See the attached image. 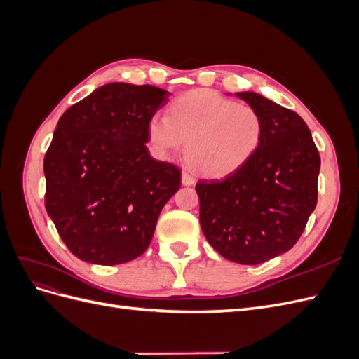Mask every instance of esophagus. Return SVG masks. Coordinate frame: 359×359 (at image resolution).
<instances>
[{
	"mask_svg": "<svg viewBox=\"0 0 359 359\" xmlns=\"http://www.w3.org/2000/svg\"><path fill=\"white\" fill-rule=\"evenodd\" d=\"M181 180H182L184 186H193V184H194V177L191 175V173H189V172H182Z\"/></svg>",
	"mask_w": 359,
	"mask_h": 359,
	"instance_id": "34e87169",
	"label": "esophagus"
}]
</instances>
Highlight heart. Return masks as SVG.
<instances>
[{
  "label": "heart",
  "instance_id": "obj_1",
  "mask_svg": "<svg viewBox=\"0 0 359 359\" xmlns=\"http://www.w3.org/2000/svg\"><path fill=\"white\" fill-rule=\"evenodd\" d=\"M264 132V118L256 107L208 90L180 95L169 116L156 114L148 124L157 151L169 156L187 140L189 163L210 177L241 168L256 153Z\"/></svg>",
  "mask_w": 359,
  "mask_h": 359
}]
</instances>
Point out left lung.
I'll return each mask as SVG.
<instances>
[{
    "label": "left lung",
    "instance_id": "8db88e82",
    "mask_svg": "<svg viewBox=\"0 0 359 359\" xmlns=\"http://www.w3.org/2000/svg\"><path fill=\"white\" fill-rule=\"evenodd\" d=\"M264 118L256 153L222 180H199V220L227 260L257 265L297 244L318 203L319 151L304 119L256 93H236Z\"/></svg>",
    "mask_w": 359,
    "mask_h": 359
}]
</instances>
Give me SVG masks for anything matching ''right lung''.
Instances as JSON below:
<instances>
[{"mask_svg":"<svg viewBox=\"0 0 359 359\" xmlns=\"http://www.w3.org/2000/svg\"><path fill=\"white\" fill-rule=\"evenodd\" d=\"M170 94L153 85L107 83L64 112L46 151L45 206L81 260L126 264L153 240L181 170L149 156L148 124Z\"/></svg>","mask_w":359,"mask_h":359,"instance_id":"obj_1","label":"right lung"}]
</instances>
